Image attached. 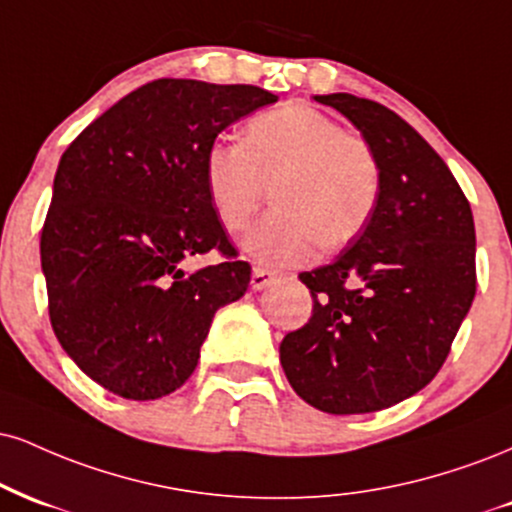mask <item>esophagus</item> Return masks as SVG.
<instances>
[{"label":"esophagus","instance_id":"34e87169","mask_svg":"<svg viewBox=\"0 0 512 512\" xmlns=\"http://www.w3.org/2000/svg\"><path fill=\"white\" fill-rule=\"evenodd\" d=\"M272 281H276L274 269H267V267H255V269H252V276H250V288H252V291H262V288H267Z\"/></svg>","mask_w":512,"mask_h":512}]
</instances>
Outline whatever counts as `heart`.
<instances>
[{
	"instance_id": "1",
	"label": "heart",
	"mask_w": 512,
	"mask_h": 512,
	"mask_svg": "<svg viewBox=\"0 0 512 512\" xmlns=\"http://www.w3.org/2000/svg\"><path fill=\"white\" fill-rule=\"evenodd\" d=\"M209 205L226 231L255 219L267 188L276 209L245 238L269 267H293L322 248H343L367 229L381 197V164L365 138L307 104L255 116L243 143L217 140L205 152Z\"/></svg>"
}]
</instances>
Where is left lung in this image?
<instances>
[{"label":"left lung","mask_w":512,"mask_h":512,"mask_svg":"<svg viewBox=\"0 0 512 512\" xmlns=\"http://www.w3.org/2000/svg\"><path fill=\"white\" fill-rule=\"evenodd\" d=\"M353 123L381 164L367 229L331 264L300 274L312 317L283 336L288 384L331 415L377 412L436 377L477 293L470 202L446 162L384 104L317 95Z\"/></svg>","instance_id":"1"}]
</instances>
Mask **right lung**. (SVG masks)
<instances>
[{
    "instance_id": "add662e5",
    "label": "right lung",
    "mask_w": 512,
    "mask_h": 512,
    "mask_svg": "<svg viewBox=\"0 0 512 512\" xmlns=\"http://www.w3.org/2000/svg\"><path fill=\"white\" fill-rule=\"evenodd\" d=\"M276 100L257 85L159 78L61 155L40 236L49 322L107 391L155 400L186 384L214 312L248 291L250 264L209 205L202 164L226 126ZM209 249L219 265L180 267Z\"/></svg>"
}]
</instances>
